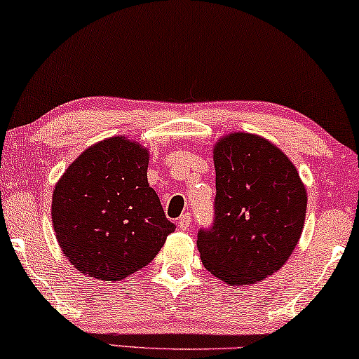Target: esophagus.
I'll use <instances>...</instances> for the list:
<instances>
[{"mask_svg":"<svg viewBox=\"0 0 359 359\" xmlns=\"http://www.w3.org/2000/svg\"><path fill=\"white\" fill-rule=\"evenodd\" d=\"M189 224H191V214L189 212H184L183 215H181V217L178 219V227L181 229V230H186L189 227Z\"/></svg>","mask_w":359,"mask_h":359,"instance_id":"obj_1","label":"esophagus"}]
</instances>
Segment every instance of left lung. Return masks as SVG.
I'll use <instances>...</instances> for the list:
<instances>
[{"label":"left lung","instance_id":"obj_1","mask_svg":"<svg viewBox=\"0 0 359 359\" xmlns=\"http://www.w3.org/2000/svg\"><path fill=\"white\" fill-rule=\"evenodd\" d=\"M214 222L198 232L204 266L232 286L278 271L301 238L307 193L271 142L230 134L214 147Z\"/></svg>","mask_w":359,"mask_h":359}]
</instances>
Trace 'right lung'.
Instances as JSON below:
<instances>
[{
    "label": "right lung",
    "mask_w": 359,
    "mask_h": 359,
    "mask_svg": "<svg viewBox=\"0 0 359 359\" xmlns=\"http://www.w3.org/2000/svg\"><path fill=\"white\" fill-rule=\"evenodd\" d=\"M149 150L124 137L90 147L55 186L58 245L83 274L119 281L156 257L175 232L147 181Z\"/></svg>",
    "instance_id": "right-lung-1"
}]
</instances>
